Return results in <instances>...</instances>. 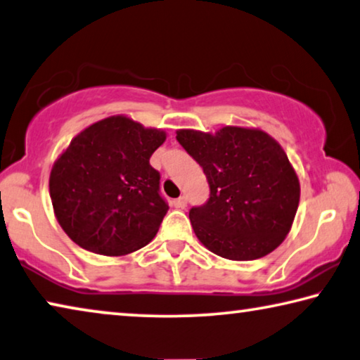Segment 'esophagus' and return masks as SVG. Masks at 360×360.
Masks as SVG:
<instances>
[{
	"label": "esophagus",
	"instance_id": "1",
	"mask_svg": "<svg viewBox=\"0 0 360 360\" xmlns=\"http://www.w3.org/2000/svg\"><path fill=\"white\" fill-rule=\"evenodd\" d=\"M174 206L179 207V209H185V207H186V196L176 198L175 201H174Z\"/></svg>",
	"mask_w": 360,
	"mask_h": 360
}]
</instances>
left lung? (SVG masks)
Returning <instances> with one entry per match:
<instances>
[{"mask_svg":"<svg viewBox=\"0 0 360 360\" xmlns=\"http://www.w3.org/2000/svg\"><path fill=\"white\" fill-rule=\"evenodd\" d=\"M176 141L201 165L209 199L190 209L196 236L230 261L267 256L285 240L300 204V180L283 149L262 130H179Z\"/></svg>","mask_w":360,"mask_h":360,"instance_id":"1","label":"left lung"}]
</instances>
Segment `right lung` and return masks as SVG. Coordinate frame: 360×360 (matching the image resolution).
<instances>
[{"mask_svg":"<svg viewBox=\"0 0 360 360\" xmlns=\"http://www.w3.org/2000/svg\"><path fill=\"white\" fill-rule=\"evenodd\" d=\"M164 141L162 130L124 115L99 120L70 141L51 169L49 195L72 241L103 256H124L156 236L169 204L149 158Z\"/></svg>","mask_w":360,"mask_h":360,"instance_id":"obj_1","label":"right lung"}]
</instances>
